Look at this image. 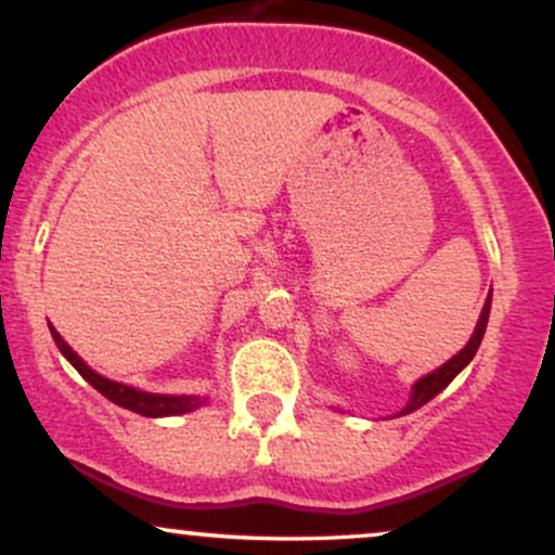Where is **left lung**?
<instances>
[{"mask_svg": "<svg viewBox=\"0 0 555 555\" xmlns=\"http://www.w3.org/2000/svg\"><path fill=\"white\" fill-rule=\"evenodd\" d=\"M487 319H490V297H487L482 313H479L477 328H474V334H472V339H468V345L459 352V356L450 358L446 366H440L437 371H431V374H426L424 379H418L416 385H413L411 400H408V405L400 413H411V411H416V408H422L424 403H429V400L435 398L437 392H442V389H446L450 382H453L455 376H459V371L464 369L466 363L474 358V352L479 350V343H482L485 328H487Z\"/></svg>", "mask_w": 555, "mask_h": 555, "instance_id": "1", "label": "left lung"}]
</instances>
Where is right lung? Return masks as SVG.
<instances>
[{
  "label": "right lung",
  "instance_id": "right-lung-1",
  "mask_svg": "<svg viewBox=\"0 0 555 555\" xmlns=\"http://www.w3.org/2000/svg\"><path fill=\"white\" fill-rule=\"evenodd\" d=\"M50 332H52L54 345H57L60 352H63V356L73 363V369H76L78 374H81L83 379L96 389V392H102L107 400H113L115 405L129 408V411L142 413V416L157 418V416H179V413H189L205 403V400L192 398V395H150V392H139V389H131L126 385H118V382H109L105 376L96 374V371H91L52 326Z\"/></svg>",
  "mask_w": 555,
  "mask_h": 555
}]
</instances>
